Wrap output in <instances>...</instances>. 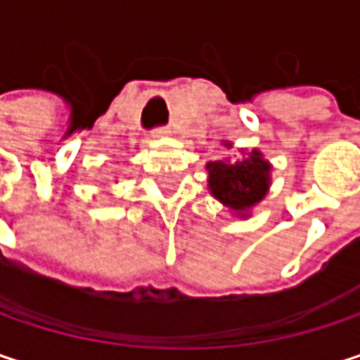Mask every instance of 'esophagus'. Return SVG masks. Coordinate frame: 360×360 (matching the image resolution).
I'll return each instance as SVG.
<instances>
[{"label": "esophagus", "instance_id": "1", "mask_svg": "<svg viewBox=\"0 0 360 360\" xmlns=\"http://www.w3.org/2000/svg\"><path fill=\"white\" fill-rule=\"evenodd\" d=\"M169 135H171V129H167V127L152 131V137H154V139H162V137H169Z\"/></svg>", "mask_w": 360, "mask_h": 360}]
</instances>
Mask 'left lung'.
<instances>
[{
  "label": "left lung",
  "mask_w": 360,
  "mask_h": 360,
  "mask_svg": "<svg viewBox=\"0 0 360 360\" xmlns=\"http://www.w3.org/2000/svg\"><path fill=\"white\" fill-rule=\"evenodd\" d=\"M231 148V141H223ZM240 158H219L206 165L208 191L240 219H248L252 208L264 200L271 187V162L260 150H240Z\"/></svg>",
  "instance_id": "1"
}]
</instances>
